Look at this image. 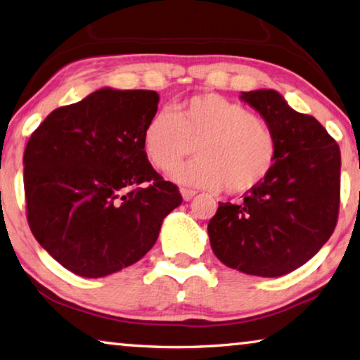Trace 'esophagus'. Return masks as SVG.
<instances>
[{
    "label": "esophagus",
    "mask_w": 360,
    "mask_h": 360,
    "mask_svg": "<svg viewBox=\"0 0 360 360\" xmlns=\"http://www.w3.org/2000/svg\"><path fill=\"white\" fill-rule=\"evenodd\" d=\"M195 191H191V189H184V187H182L181 189V195H182V198H184V202H189V200H192L193 197H195Z\"/></svg>",
    "instance_id": "1"
}]
</instances>
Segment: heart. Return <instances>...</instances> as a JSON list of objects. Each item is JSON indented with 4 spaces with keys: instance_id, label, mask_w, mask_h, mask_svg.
I'll list each match as a JSON object with an SVG mask.
<instances>
[{
    "instance_id": "obj_1",
    "label": "heart",
    "mask_w": 360,
    "mask_h": 360,
    "mask_svg": "<svg viewBox=\"0 0 360 360\" xmlns=\"http://www.w3.org/2000/svg\"><path fill=\"white\" fill-rule=\"evenodd\" d=\"M178 168L173 179L208 191L243 193L264 181L277 160V138L264 118L214 93L195 94L160 112L142 131V150L160 171Z\"/></svg>"
}]
</instances>
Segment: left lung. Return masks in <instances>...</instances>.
Returning <instances> with one entry per match:
<instances>
[{
  "label": "left lung",
  "instance_id": "1",
  "mask_svg": "<svg viewBox=\"0 0 360 360\" xmlns=\"http://www.w3.org/2000/svg\"><path fill=\"white\" fill-rule=\"evenodd\" d=\"M240 99L272 127L277 160L242 203H219L208 222L210 243L227 267L281 277L309 261L335 231L340 147L316 118L293 110L277 91H248Z\"/></svg>",
  "mask_w": 360,
  "mask_h": 360
}]
</instances>
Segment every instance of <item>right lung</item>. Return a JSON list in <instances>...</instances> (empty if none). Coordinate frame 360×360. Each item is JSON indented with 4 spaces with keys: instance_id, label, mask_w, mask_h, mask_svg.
I'll return each instance as SVG.
<instances>
[{
    "instance_id": "right-lung-1",
    "label": "right lung",
    "mask_w": 360,
    "mask_h": 360,
    "mask_svg": "<svg viewBox=\"0 0 360 360\" xmlns=\"http://www.w3.org/2000/svg\"><path fill=\"white\" fill-rule=\"evenodd\" d=\"M158 101L155 91L101 88L51 112L27 142L28 226L77 276L105 277L134 264L182 202L142 150Z\"/></svg>"
}]
</instances>
